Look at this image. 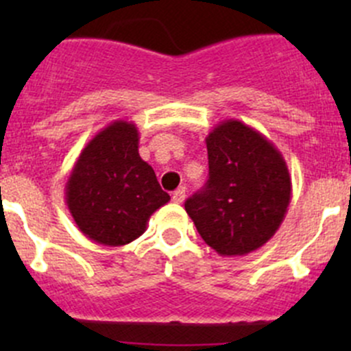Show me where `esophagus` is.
Returning <instances> with one entry per match:
<instances>
[{
	"label": "esophagus",
	"instance_id": "obj_1",
	"mask_svg": "<svg viewBox=\"0 0 351 351\" xmlns=\"http://www.w3.org/2000/svg\"><path fill=\"white\" fill-rule=\"evenodd\" d=\"M185 197H186V189L185 186H180L178 190H175V192H173V202H175V204H183V200H185Z\"/></svg>",
	"mask_w": 351,
	"mask_h": 351
}]
</instances>
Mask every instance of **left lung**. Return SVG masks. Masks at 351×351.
Instances as JSON below:
<instances>
[{"instance_id": "1", "label": "left lung", "mask_w": 351, "mask_h": 351, "mask_svg": "<svg viewBox=\"0 0 351 351\" xmlns=\"http://www.w3.org/2000/svg\"><path fill=\"white\" fill-rule=\"evenodd\" d=\"M208 180L185 202L198 234L221 256H244L274 238L292 197L280 151L258 130L229 119L205 137Z\"/></svg>"}]
</instances>
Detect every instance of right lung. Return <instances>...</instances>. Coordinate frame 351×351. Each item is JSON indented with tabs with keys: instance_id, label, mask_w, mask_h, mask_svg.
Wrapping results in <instances>:
<instances>
[{
	"instance_id": "right-lung-1",
	"label": "right lung",
	"mask_w": 351,
	"mask_h": 351,
	"mask_svg": "<svg viewBox=\"0 0 351 351\" xmlns=\"http://www.w3.org/2000/svg\"><path fill=\"white\" fill-rule=\"evenodd\" d=\"M169 202L154 169L139 156L136 123L115 120L81 151L66 183V204L86 238L123 246L146 231L151 215Z\"/></svg>"
}]
</instances>
